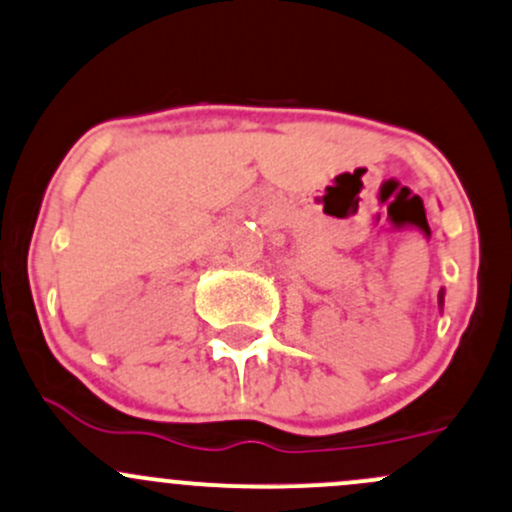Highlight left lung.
Returning a JSON list of instances; mask_svg holds the SVG:
<instances>
[{
  "label": "left lung",
  "instance_id": "1",
  "mask_svg": "<svg viewBox=\"0 0 512 512\" xmlns=\"http://www.w3.org/2000/svg\"><path fill=\"white\" fill-rule=\"evenodd\" d=\"M439 306H444V292H439Z\"/></svg>",
  "mask_w": 512,
  "mask_h": 512
}]
</instances>
